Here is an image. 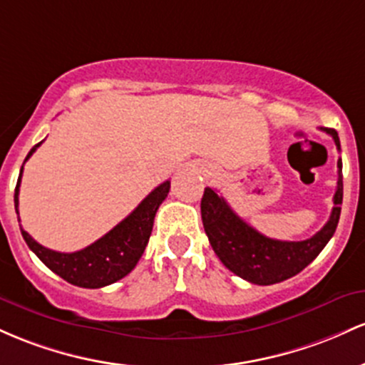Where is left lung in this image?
Here are the masks:
<instances>
[{
	"instance_id": "8db88e82",
	"label": "left lung",
	"mask_w": 365,
	"mask_h": 365,
	"mask_svg": "<svg viewBox=\"0 0 365 365\" xmlns=\"http://www.w3.org/2000/svg\"><path fill=\"white\" fill-rule=\"evenodd\" d=\"M321 130L329 134L336 143V148L341 150L336 130L327 128H321ZM333 202V212L326 226L304 241H279L260 235L236 215L226 200L212 187H205L202 220L215 255L229 271L253 284L267 286L289 279L304 271L333 237L343 202L341 158L338 160V184Z\"/></svg>"
}]
</instances>
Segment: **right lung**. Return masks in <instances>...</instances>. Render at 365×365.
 Returning <instances> with one entry per match:
<instances>
[{"mask_svg": "<svg viewBox=\"0 0 365 365\" xmlns=\"http://www.w3.org/2000/svg\"><path fill=\"white\" fill-rule=\"evenodd\" d=\"M43 143V141H41ZM34 146L26 157V163L31 155L38 150ZM24 165L20 169V175L15 187V210L19 215V191L20 181H22ZM170 190V181L162 182L160 186L155 187L151 193L143 200L141 203L134 208L130 214L125 217L122 222H118L112 231L106 232L100 240L94 241L93 245L86 247L79 252L61 253L50 250L39 245L27 231H22L24 240L27 247L39 257V260L51 269L53 272L58 274L61 279L71 284L81 286V288H103V286L112 284L133 271L136 267L138 260L141 259L146 245H148L151 229H153L155 214L160 207L163 200L167 198ZM20 220V219H19Z\"/></svg>", "mask_w": 365, "mask_h": 365, "instance_id": "add662e5", "label": "right lung"}]
</instances>
